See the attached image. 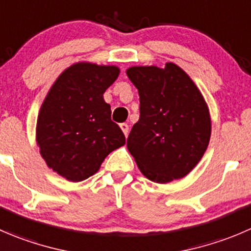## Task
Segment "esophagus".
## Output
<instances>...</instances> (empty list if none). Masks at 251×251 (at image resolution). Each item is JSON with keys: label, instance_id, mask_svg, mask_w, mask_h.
<instances>
[{"label": "esophagus", "instance_id": "34e87169", "mask_svg": "<svg viewBox=\"0 0 251 251\" xmlns=\"http://www.w3.org/2000/svg\"><path fill=\"white\" fill-rule=\"evenodd\" d=\"M120 128H121V130H123L124 135H125L126 137H127V135H128V125H127V124H125V123L120 124Z\"/></svg>", "mask_w": 251, "mask_h": 251}]
</instances>
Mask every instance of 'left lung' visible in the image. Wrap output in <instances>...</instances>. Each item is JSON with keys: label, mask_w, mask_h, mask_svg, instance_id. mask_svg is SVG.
<instances>
[{"label": "left lung", "mask_w": 251, "mask_h": 251, "mask_svg": "<svg viewBox=\"0 0 251 251\" xmlns=\"http://www.w3.org/2000/svg\"><path fill=\"white\" fill-rule=\"evenodd\" d=\"M138 89L140 119L128 152L147 179L159 184L187 175L207 150L211 119L193 79L179 66H135L126 71Z\"/></svg>", "instance_id": "8db88e82"}]
</instances>
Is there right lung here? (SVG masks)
Wrapping results in <instances>:
<instances>
[{
    "label": "right lung",
    "mask_w": 251,
    "mask_h": 251,
    "mask_svg": "<svg viewBox=\"0 0 251 251\" xmlns=\"http://www.w3.org/2000/svg\"><path fill=\"white\" fill-rule=\"evenodd\" d=\"M116 66L78 62L49 91L36 124V142L49 168L70 181L96 174L106 155L125 145L103 94L118 78Z\"/></svg>",
    "instance_id": "right-lung-1"
}]
</instances>
